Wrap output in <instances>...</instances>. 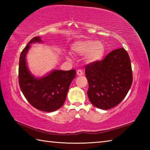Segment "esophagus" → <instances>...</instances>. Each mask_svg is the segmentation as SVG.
Here are the masks:
<instances>
[{
    "label": "esophagus",
    "instance_id": "34e87169",
    "mask_svg": "<svg viewBox=\"0 0 150 150\" xmlns=\"http://www.w3.org/2000/svg\"><path fill=\"white\" fill-rule=\"evenodd\" d=\"M77 75H79V76L82 75L83 74V71L81 70V69H78V70L77 71Z\"/></svg>",
    "mask_w": 150,
    "mask_h": 150
}]
</instances>
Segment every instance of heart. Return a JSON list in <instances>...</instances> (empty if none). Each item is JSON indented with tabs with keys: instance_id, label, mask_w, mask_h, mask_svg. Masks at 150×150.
Listing matches in <instances>:
<instances>
[{
	"instance_id": "b5f03b06",
	"label": "heart",
	"mask_w": 150,
	"mask_h": 150,
	"mask_svg": "<svg viewBox=\"0 0 150 150\" xmlns=\"http://www.w3.org/2000/svg\"><path fill=\"white\" fill-rule=\"evenodd\" d=\"M71 50L75 54L85 55V59L88 63L100 62L105 54V45L93 40L75 42L72 45Z\"/></svg>"
}]
</instances>
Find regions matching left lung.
Instances as JSON below:
<instances>
[{"mask_svg":"<svg viewBox=\"0 0 150 150\" xmlns=\"http://www.w3.org/2000/svg\"><path fill=\"white\" fill-rule=\"evenodd\" d=\"M85 75L88 99L103 110L120 104L133 81L130 59L124 48L112 51L103 60L86 65Z\"/></svg>","mask_w":150,"mask_h":150,"instance_id":"1","label":"left lung"}]
</instances>
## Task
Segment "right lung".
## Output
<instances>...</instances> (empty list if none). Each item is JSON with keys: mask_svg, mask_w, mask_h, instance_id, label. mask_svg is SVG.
Returning <instances> with one entry per match:
<instances>
[{"mask_svg": "<svg viewBox=\"0 0 150 150\" xmlns=\"http://www.w3.org/2000/svg\"><path fill=\"white\" fill-rule=\"evenodd\" d=\"M42 42L39 36L33 38L20 54L18 81L20 88L30 105L40 110L53 112L64 104L76 71L54 70L42 78H36L28 68L26 56L30 44Z\"/></svg>", "mask_w": 150, "mask_h": 150, "instance_id": "1", "label": "right lung"}]
</instances>
